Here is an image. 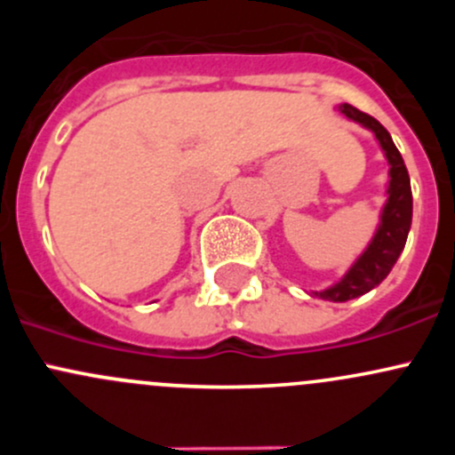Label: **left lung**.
Returning a JSON list of instances; mask_svg holds the SVG:
<instances>
[{
    "label": "left lung",
    "instance_id": "1",
    "mask_svg": "<svg viewBox=\"0 0 455 455\" xmlns=\"http://www.w3.org/2000/svg\"><path fill=\"white\" fill-rule=\"evenodd\" d=\"M339 109H341L347 118H352V121L361 123V125L374 132V136L379 139L389 163V189H387L389 198L383 209V215H380L379 231H376L374 240L370 242L365 253L355 261V266L347 270L346 277H343L341 282L325 288V291L315 292L319 299H330V301L355 299V297L365 295V292H370L371 288L379 286V283L389 275L392 266L396 264L398 255H401L403 249H405L407 233H410V227H411L410 173H407V167L405 163H403L401 151H398L396 145H394L389 132L385 130L374 116L352 108V105L343 103Z\"/></svg>",
    "mask_w": 455,
    "mask_h": 455
}]
</instances>
